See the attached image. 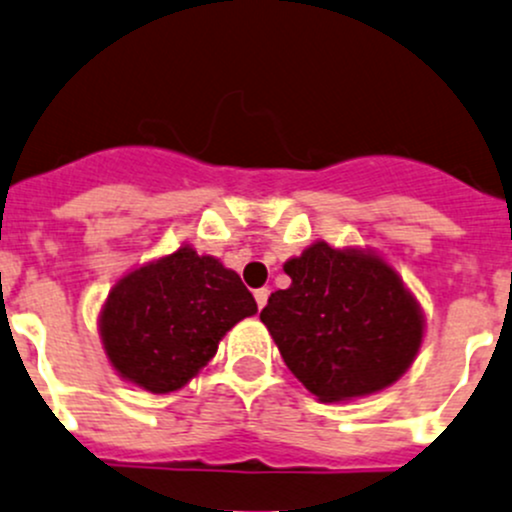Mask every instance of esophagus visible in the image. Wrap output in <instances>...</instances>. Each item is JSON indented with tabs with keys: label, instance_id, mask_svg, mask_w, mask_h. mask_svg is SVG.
<instances>
[{
	"label": "esophagus",
	"instance_id": "obj_1",
	"mask_svg": "<svg viewBox=\"0 0 512 512\" xmlns=\"http://www.w3.org/2000/svg\"><path fill=\"white\" fill-rule=\"evenodd\" d=\"M267 297H270V292H267L265 287L255 289V301H257V306H260V309L267 304Z\"/></svg>",
	"mask_w": 512,
	"mask_h": 512
}]
</instances>
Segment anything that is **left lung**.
<instances>
[{
    "mask_svg": "<svg viewBox=\"0 0 512 512\" xmlns=\"http://www.w3.org/2000/svg\"><path fill=\"white\" fill-rule=\"evenodd\" d=\"M284 272L292 284L272 292L260 321L316 400L375 395L410 370L427 321L380 252L316 240L289 257Z\"/></svg>",
    "mask_w": 512,
    "mask_h": 512,
    "instance_id": "1",
    "label": "left lung"
}]
</instances>
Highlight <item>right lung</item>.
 <instances>
[{
	"instance_id": "obj_1",
	"label": "right lung",
	"mask_w": 512,
	"mask_h": 512,
	"mask_svg": "<svg viewBox=\"0 0 512 512\" xmlns=\"http://www.w3.org/2000/svg\"><path fill=\"white\" fill-rule=\"evenodd\" d=\"M257 314L240 274L184 242L112 284L98 314L102 351L129 385L169 395L191 383L238 321Z\"/></svg>"
}]
</instances>
